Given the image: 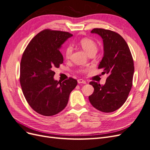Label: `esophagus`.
<instances>
[{"mask_svg": "<svg viewBox=\"0 0 150 150\" xmlns=\"http://www.w3.org/2000/svg\"><path fill=\"white\" fill-rule=\"evenodd\" d=\"M78 83L79 84H86V81L83 80V79H79L78 80Z\"/></svg>", "mask_w": 150, "mask_h": 150, "instance_id": "34e87169", "label": "esophagus"}]
</instances>
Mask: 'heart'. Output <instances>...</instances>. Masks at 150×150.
Masks as SVG:
<instances>
[{
  "label": "heart",
  "instance_id": "heart-1",
  "mask_svg": "<svg viewBox=\"0 0 150 150\" xmlns=\"http://www.w3.org/2000/svg\"><path fill=\"white\" fill-rule=\"evenodd\" d=\"M79 44L82 47L86 52L87 53L88 55L92 53H96L98 51V44L94 41V40L84 38L81 39L79 40ZM72 53V48L71 46H67L65 50V57L67 59H69L71 57V54ZM80 72H84V69H80Z\"/></svg>",
  "mask_w": 150,
  "mask_h": 150
}]
</instances>
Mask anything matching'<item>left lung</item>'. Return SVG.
<instances>
[{"label":"left lung","instance_id":"obj_1","mask_svg":"<svg viewBox=\"0 0 150 150\" xmlns=\"http://www.w3.org/2000/svg\"><path fill=\"white\" fill-rule=\"evenodd\" d=\"M92 33L101 36L104 44V56L98 66L103 74H108L103 86L95 81L89 100L98 110L111 112L118 110L126 101L133 85L134 62L125 40L118 33L111 30L94 28Z\"/></svg>","mask_w":150,"mask_h":150}]
</instances>
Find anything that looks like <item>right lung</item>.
Segmentation results:
<instances>
[{"label": "right lung", "mask_w": 150, "mask_h": 150, "mask_svg": "<svg viewBox=\"0 0 150 150\" xmlns=\"http://www.w3.org/2000/svg\"><path fill=\"white\" fill-rule=\"evenodd\" d=\"M72 35L68 32L44 29L30 40L22 54L20 66L22 92L29 106L41 115L51 116L64 110L78 84L72 78L63 82L53 78L54 69L63 62L59 48Z\"/></svg>", "instance_id": "obj_1"}]
</instances>
